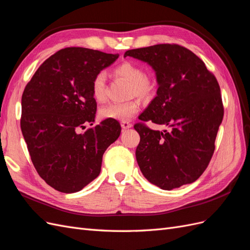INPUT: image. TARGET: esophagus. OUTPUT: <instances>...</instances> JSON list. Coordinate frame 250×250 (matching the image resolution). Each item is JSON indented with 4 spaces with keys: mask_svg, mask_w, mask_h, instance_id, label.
<instances>
[{
    "mask_svg": "<svg viewBox=\"0 0 250 250\" xmlns=\"http://www.w3.org/2000/svg\"><path fill=\"white\" fill-rule=\"evenodd\" d=\"M131 126H132V124L127 122V121H123V122L121 123V127H122L123 129H128V128H130Z\"/></svg>",
    "mask_w": 250,
    "mask_h": 250,
    "instance_id": "obj_1",
    "label": "esophagus"
}]
</instances>
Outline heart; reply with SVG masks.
Returning a JSON list of instances; mask_svg holds the SVG:
<instances>
[{"mask_svg":"<svg viewBox=\"0 0 250 250\" xmlns=\"http://www.w3.org/2000/svg\"><path fill=\"white\" fill-rule=\"evenodd\" d=\"M114 75L119 79L130 83L129 96L139 97L143 100L150 99L155 93V83L146 76L144 68L132 62H124L114 70ZM92 95L97 102H103L106 98V76L104 72H99L92 82ZM140 110V102L129 100L123 103H109L99 109V115L103 119L127 121Z\"/></svg>","mask_w":250,"mask_h":250,"instance_id":"b5f03b06","label":"heart"}]
</instances>
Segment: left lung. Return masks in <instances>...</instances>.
I'll use <instances>...</instances> for the list:
<instances>
[{
    "label": "left lung",
    "instance_id": "1",
    "mask_svg": "<svg viewBox=\"0 0 250 250\" xmlns=\"http://www.w3.org/2000/svg\"><path fill=\"white\" fill-rule=\"evenodd\" d=\"M148 63L156 73L157 96L139 117L167 125L134 129L141 141L135 151L144 177L165 190L192 183L207 168L223 118L218 82L202 60L178 44H156L127 50L124 57Z\"/></svg>",
    "mask_w": 250,
    "mask_h": 250
}]
</instances>
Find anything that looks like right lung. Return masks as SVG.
<instances>
[{
    "instance_id": "1",
    "label": "right lung",
    "mask_w": 250,
    "mask_h": 250,
    "mask_svg": "<svg viewBox=\"0 0 250 250\" xmlns=\"http://www.w3.org/2000/svg\"><path fill=\"white\" fill-rule=\"evenodd\" d=\"M119 55L67 47L43 62L21 96V128L34 167L56 190H82L100 174L102 156L121 133L117 120L95 121L92 82Z\"/></svg>"
}]
</instances>
